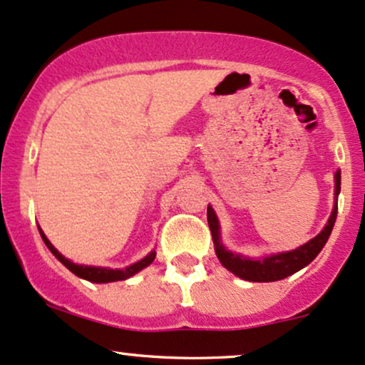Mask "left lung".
<instances>
[{"instance_id":"obj_1","label":"left lung","mask_w":365,"mask_h":365,"mask_svg":"<svg viewBox=\"0 0 365 365\" xmlns=\"http://www.w3.org/2000/svg\"><path fill=\"white\" fill-rule=\"evenodd\" d=\"M334 194H340V183H341V173L336 171L334 175ZM338 215V202L334 204L333 212H331L328 225L324 226V230L317 237H314L312 240H309L307 244L299 247V249L290 250V252H282L276 255H269V257L254 259L244 257L240 254H233L230 250H226L223 244L220 240V225H217V217L212 211L211 206L207 207V223L211 228L212 242H215V250L217 259L228 271H232L233 274H237L238 278L247 279V282H278V279L287 278L293 273H297L299 269L307 266L309 262H312L316 259V255L321 252L322 247L331 235V230H333L334 221H336Z\"/></svg>"}]
</instances>
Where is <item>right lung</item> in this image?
I'll list each match as a JSON object with an SVG mask.
<instances>
[{
  "mask_svg": "<svg viewBox=\"0 0 365 365\" xmlns=\"http://www.w3.org/2000/svg\"><path fill=\"white\" fill-rule=\"evenodd\" d=\"M41 237H43L44 244L48 245V249L51 250L54 257H56L58 261L63 264V266L68 267V269L72 271L73 274H77L78 278H83V279H87V282H92V283H110V282H120V279H127V278H130V276L139 273L140 269H144L145 266H149V264L154 261V257H156V252L153 250V252H150L149 255H145L142 261L132 264V266L125 267V269H106V267L78 266V264H75L72 261H68L66 257H63V255L51 245V242L46 238L43 232H41Z\"/></svg>",
  "mask_w": 365,
  "mask_h": 365,
  "instance_id": "obj_1",
  "label": "right lung"
}]
</instances>
